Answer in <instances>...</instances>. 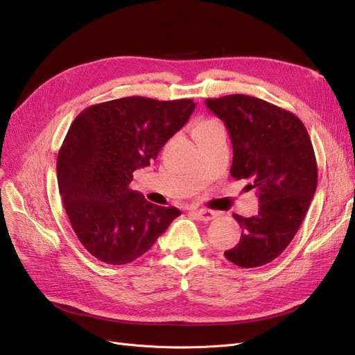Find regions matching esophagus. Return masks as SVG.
Returning a JSON list of instances; mask_svg holds the SVG:
<instances>
[{
	"label": "esophagus",
	"mask_w": 355,
	"mask_h": 355,
	"mask_svg": "<svg viewBox=\"0 0 355 355\" xmlns=\"http://www.w3.org/2000/svg\"><path fill=\"white\" fill-rule=\"evenodd\" d=\"M194 214L202 222H209V220H211V219H214V218L218 216L216 211L209 210V209H196Z\"/></svg>",
	"instance_id": "obj_1"
}]
</instances>
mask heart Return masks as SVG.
I'll return each instance as SVG.
<instances>
[{
    "instance_id": "b5f03b06",
    "label": "heart",
    "mask_w": 355,
    "mask_h": 355,
    "mask_svg": "<svg viewBox=\"0 0 355 355\" xmlns=\"http://www.w3.org/2000/svg\"><path fill=\"white\" fill-rule=\"evenodd\" d=\"M214 124H218L214 120H200V121L196 124L194 133H196V132H200V130H204V128L211 127V125H214Z\"/></svg>"
}]
</instances>
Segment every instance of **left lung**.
Listing matches in <instances>:
<instances>
[{
  "mask_svg": "<svg viewBox=\"0 0 355 355\" xmlns=\"http://www.w3.org/2000/svg\"><path fill=\"white\" fill-rule=\"evenodd\" d=\"M207 108L227 125L234 157L231 176L250 179L257 189L256 216L234 214L239 244L225 257L256 268L280 256L296 235L317 189V161L304 123L280 106L247 94L207 99Z\"/></svg>",
  "mask_w": 355,
  "mask_h": 355,
  "instance_id": "8db88e82",
  "label": "left lung"
}]
</instances>
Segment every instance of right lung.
Returning <instances> with one entry per match:
<instances>
[{
    "label": "right lung",
    "mask_w": 355,
    "mask_h": 355,
    "mask_svg": "<svg viewBox=\"0 0 355 355\" xmlns=\"http://www.w3.org/2000/svg\"><path fill=\"white\" fill-rule=\"evenodd\" d=\"M194 110L192 99L130 96L92 105L71 124L58 154L59 192L73 232L96 259L133 262L180 214L128 185Z\"/></svg>",
    "instance_id": "add662e5"
}]
</instances>
